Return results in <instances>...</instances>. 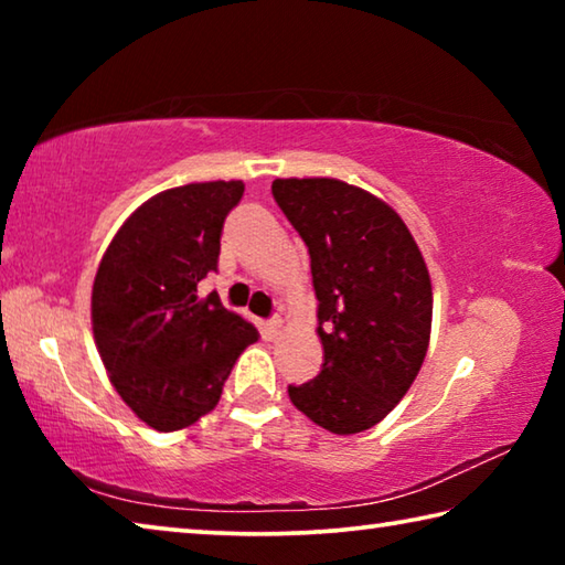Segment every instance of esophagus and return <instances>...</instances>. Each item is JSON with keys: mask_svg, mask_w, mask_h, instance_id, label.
<instances>
[{"mask_svg": "<svg viewBox=\"0 0 565 565\" xmlns=\"http://www.w3.org/2000/svg\"><path fill=\"white\" fill-rule=\"evenodd\" d=\"M266 329H269V337L276 339L284 331V319L281 317H271L269 321H266Z\"/></svg>", "mask_w": 565, "mask_h": 565, "instance_id": "esophagus-1", "label": "esophagus"}]
</instances>
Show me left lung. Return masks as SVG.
Listing matches in <instances>:
<instances>
[{"instance_id":"left-lung-1","label":"left lung","mask_w":565,"mask_h":565,"mask_svg":"<svg viewBox=\"0 0 565 565\" xmlns=\"http://www.w3.org/2000/svg\"><path fill=\"white\" fill-rule=\"evenodd\" d=\"M271 194L309 246L323 363L289 386L291 404L331 434L384 420L418 376L434 291L418 244L394 209L339 179H276Z\"/></svg>"}]
</instances>
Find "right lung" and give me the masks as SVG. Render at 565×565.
<instances>
[{
  "label": "right lung",
  "instance_id": "right-lung-1",
  "mask_svg": "<svg viewBox=\"0 0 565 565\" xmlns=\"http://www.w3.org/2000/svg\"><path fill=\"white\" fill-rule=\"evenodd\" d=\"M242 181L167 189L141 204L102 256L92 289V331L124 404L157 431L196 424L222 398L224 381L254 323L196 296L216 271L224 218Z\"/></svg>",
  "mask_w": 565,
  "mask_h": 565
}]
</instances>
